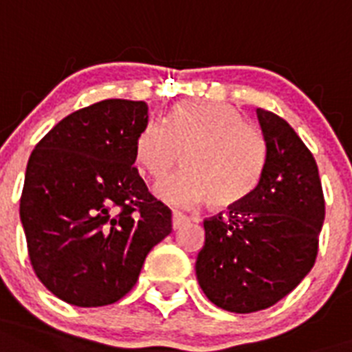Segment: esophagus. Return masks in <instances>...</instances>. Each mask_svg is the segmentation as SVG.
Here are the masks:
<instances>
[{
    "mask_svg": "<svg viewBox=\"0 0 352 352\" xmlns=\"http://www.w3.org/2000/svg\"><path fill=\"white\" fill-rule=\"evenodd\" d=\"M188 221H190L188 217L182 215V213H177V211H173V215H171V228H173V230H179V228H181V226H184Z\"/></svg>",
    "mask_w": 352,
    "mask_h": 352,
    "instance_id": "esophagus-1",
    "label": "esophagus"
}]
</instances>
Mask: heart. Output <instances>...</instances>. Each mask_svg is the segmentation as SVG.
Segmentation results:
<instances>
[{
  "instance_id": "1",
  "label": "heart",
  "mask_w": 352,
  "mask_h": 352,
  "mask_svg": "<svg viewBox=\"0 0 352 352\" xmlns=\"http://www.w3.org/2000/svg\"><path fill=\"white\" fill-rule=\"evenodd\" d=\"M181 153L184 170L155 186V195L171 206L206 199L213 208L239 204L253 193L265 162L258 131L236 108L213 101L179 102L166 124L150 121L137 137V164L151 179L166 175Z\"/></svg>"
}]
</instances>
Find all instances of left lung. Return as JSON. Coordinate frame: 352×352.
Listing matches in <instances>:
<instances>
[{
  "mask_svg": "<svg viewBox=\"0 0 352 352\" xmlns=\"http://www.w3.org/2000/svg\"><path fill=\"white\" fill-rule=\"evenodd\" d=\"M265 142L260 181L245 201L204 221L195 262L210 302L230 313H255L289 295L315 264L325 217L315 157L273 111L256 108Z\"/></svg>",
  "mask_w": 352,
  "mask_h": 352,
  "instance_id": "1",
  "label": "left lung"
}]
</instances>
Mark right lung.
<instances>
[{
    "instance_id": "1",
    "label": "right lung",
    "mask_w": 352,
    "mask_h": 352,
    "mask_svg": "<svg viewBox=\"0 0 352 352\" xmlns=\"http://www.w3.org/2000/svg\"><path fill=\"white\" fill-rule=\"evenodd\" d=\"M144 101L107 99L59 121L28 159L19 217L37 278L77 307H101L135 285L171 211L148 191L135 142Z\"/></svg>"
}]
</instances>
